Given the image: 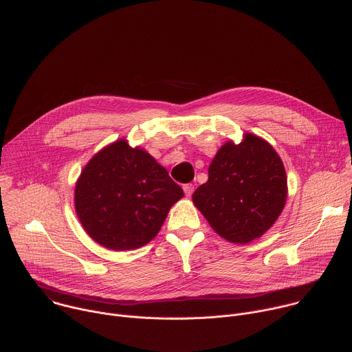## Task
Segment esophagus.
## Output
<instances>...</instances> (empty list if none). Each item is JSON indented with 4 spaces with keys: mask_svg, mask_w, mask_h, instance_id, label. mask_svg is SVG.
Returning <instances> with one entry per match:
<instances>
[{
    "mask_svg": "<svg viewBox=\"0 0 352 352\" xmlns=\"http://www.w3.org/2000/svg\"><path fill=\"white\" fill-rule=\"evenodd\" d=\"M183 190H184V195H186L187 197H190V196L193 195V192H195V184H192V183L183 184Z\"/></svg>",
    "mask_w": 352,
    "mask_h": 352,
    "instance_id": "obj_1",
    "label": "esophagus"
}]
</instances>
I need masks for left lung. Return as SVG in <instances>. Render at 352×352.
I'll list each match as a JSON object with an SVG mask.
<instances>
[{
    "instance_id": "left-lung-1",
    "label": "left lung",
    "mask_w": 352,
    "mask_h": 352,
    "mask_svg": "<svg viewBox=\"0 0 352 352\" xmlns=\"http://www.w3.org/2000/svg\"><path fill=\"white\" fill-rule=\"evenodd\" d=\"M286 197L282 159L265 140L245 133L242 142L228 141L219 149L193 203L219 235L248 244L275 224Z\"/></svg>"
}]
</instances>
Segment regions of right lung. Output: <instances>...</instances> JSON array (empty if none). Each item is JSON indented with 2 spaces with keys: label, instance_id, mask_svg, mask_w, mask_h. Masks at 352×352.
Returning <instances> with one entry per match:
<instances>
[{
  "label": "right lung",
  "instance_id": "right-lung-1",
  "mask_svg": "<svg viewBox=\"0 0 352 352\" xmlns=\"http://www.w3.org/2000/svg\"><path fill=\"white\" fill-rule=\"evenodd\" d=\"M183 196L182 187L146 151L120 140L96 153L80 173L74 207L97 244L126 251L152 241Z\"/></svg>",
  "mask_w": 352,
  "mask_h": 352
}]
</instances>
